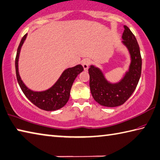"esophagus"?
I'll return each instance as SVG.
<instances>
[{
	"instance_id": "esophagus-1",
	"label": "esophagus",
	"mask_w": 160,
	"mask_h": 160,
	"mask_svg": "<svg viewBox=\"0 0 160 160\" xmlns=\"http://www.w3.org/2000/svg\"><path fill=\"white\" fill-rule=\"evenodd\" d=\"M90 63V61L88 58H86V59H83L82 61V65L83 67V69L85 71H87L89 67V65Z\"/></svg>"
}]
</instances>
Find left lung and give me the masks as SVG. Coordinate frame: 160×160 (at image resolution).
Instances as JSON below:
<instances>
[{"label":"left lung","instance_id":"8db88e82","mask_svg":"<svg viewBox=\"0 0 160 160\" xmlns=\"http://www.w3.org/2000/svg\"><path fill=\"white\" fill-rule=\"evenodd\" d=\"M124 28L122 44L128 50L130 64L122 79L118 82L111 83L106 79L104 72L99 68L91 65L88 69L92 98L104 107H115L124 104L136 89L141 77L142 60L139 46L128 27L124 26Z\"/></svg>","mask_w":160,"mask_h":160}]
</instances>
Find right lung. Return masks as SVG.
Segmentation results:
<instances>
[{"label":"right lung","instance_id":"right-lung-1","mask_svg":"<svg viewBox=\"0 0 160 160\" xmlns=\"http://www.w3.org/2000/svg\"><path fill=\"white\" fill-rule=\"evenodd\" d=\"M27 35L28 34L26 33L20 42L15 59V68L18 83L26 97L36 107L48 111L60 109L67 104L70 98V90L74 81L83 70V68L81 65H77L74 67L66 69L52 87L42 91H35L28 88L21 79L19 73V54Z\"/></svg>","mask_w":160,"mask_h":160}]
</instances>
